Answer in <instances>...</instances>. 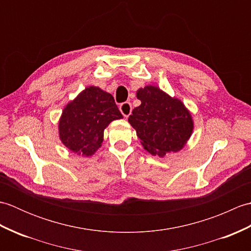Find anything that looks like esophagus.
I'll list each match as a JSON object with an SVG mask.
<instances>
[{"mask_svg":"<svg viewBox=\"0 0 251 251\" xmlns=\"http://www.w3.org/2000/svg\"><path fill=\"white\" fill-rule=\"evenodd\" d=\"M120 111L122 112V114L124 115L125 117H128L131 114V111H132V106L130 102H123L120 105Z\"/></svg>","mask_w":251,"mask_h":251,"instance_id":"obj_1","label":"esophagus"}]
</instances>
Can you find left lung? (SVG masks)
Wrapping results in <instances>:
<instances>
[{"label":"left lung","mask_w":251,"mask_h":251,"mask_svg":"<svg viewBox=\"0 0 251 251\" xmlns=\"http://www.w3.org/2000/svg\"><path fill=\"white\" fill-rule=\"evenodd\" d=\"M137 98L141 104L132 110L128 122L143 148L161 157L181 150L193 130V121L183 103L154 86L138 90Z\"/></svg>","instance_id":"1"}]
</instances>
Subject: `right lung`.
<instances>
[{
  "label": "right lung",
  "instance_id": "obj_1",
  "mask_svg": "<svg viewBox=\"0 0 251 251\" xmlns=\"http://www.w3.org/2000/svg\"><path fill=\"white\" fill-rule=\"evenodd\" d=\"M122 117L111 94L87 87L63 110L60 139L69 150L89 156L101 147L105 127Z\"/></svg>",
  "mask_w": 251,
  "mask_h": 251
}]
</instances>
